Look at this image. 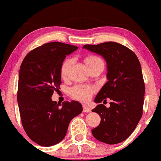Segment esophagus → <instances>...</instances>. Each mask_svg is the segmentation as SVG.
I'll return each instance as SVG.
<instances>
[{"label": "esophagus", "mask_w": 161, "mask_h": 161, "mask_svg": "<svg viewBox=\"0 0 161 161\" xmlns=\"http://www.w3.org/2000/svg\"><path fill=\"white\" fill-rule=\"evenodd\" d=\"M90 109H89L86 106H83V112L85 113H90Z\"/></svg>", "instance_id": "34e87169"}]
</instances>
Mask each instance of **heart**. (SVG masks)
I'll list each match as a JSON object with an SVG mask.
<instances>
[{"mask_svg": "<svg viewBox=\"0 0 161 161\" xmlns=\"http://www.w3.org/2000/svg\"><path fill=\"white\" fill-rule=\"evenodd\" d=\"M102 61L101 59L95 56H91L87 58H86L85 63L87 64V66H90V65H92L97 62ZM74 61L71 58H67L64 61L62 64L61 69V76L64 78H66L69 76V71L71 70V66L73 65ZM95 88L92 86L89 85H77L74 86V87L71 89L70 92L71 95L76 100H80L81 102H88L92 97L93 93L95 92Z\"/></svg>", "mask_w": 161, "mask_h": 161, "instance_id": "heart-1", "label": "heart"}]
</instances>
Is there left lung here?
<instances>
[{
    "label": "left lung",
    "instance_id": "left-lung-1",
    "mask_svg": "<svg viewBox=\"0 0 161 161\" xmlns=\"http://www.w3.org/2000/svg\"><path fill=\"white\" fill-rule=\"evenodd\" d=\"M83 48L103 56L107 64L108 81L95 102L104 103L106 98L111 100L109 108L99 104L92 110L101 119L92 130V135L108 145L123 142L134 131L142 116L145 88L138 58L128 47L115 42L85 45Z\"/></svg>",
    "mask_w": 161,
    "mask_h": 161
}]
</instances>
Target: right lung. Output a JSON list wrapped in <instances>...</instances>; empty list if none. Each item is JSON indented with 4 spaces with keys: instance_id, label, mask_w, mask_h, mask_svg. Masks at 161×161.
Segmentation results:
<instances>
[{
    "instance_id": "1",
    "label": "right lung",
    "mask_w": 161,
    "mask_h": 161,
    "mask_svg": "<svg viewBox=\"0 0 161 161\" xmlns=\"http://www.w3.org/2000/svg\"><path fill=\"white\" fill-rule=\"evenodd\" d=\"M77 49L75 45L48 42L30 51L21 64L17 101L21 123L29 137L41 146L63 140L70 121L82 112V105L75 100L61 105L51 99L60 89L66 56Z\"/></svg>"
}]
</instances>
